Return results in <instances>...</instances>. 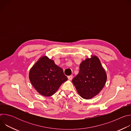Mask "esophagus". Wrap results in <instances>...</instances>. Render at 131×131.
<instances>
[{"mask_svg":"<svg viewBox=\"0 0 131 131\" xmlns=\"http://www.w3.org/2000/svg\"><path fill=\"white\" fill-rule=\"evenodd\" d=\"M72 78H73L72 75H70V76H68V79L69 80H71L72 79Z\"/></svg>","mask_w":131,"mask_h":131,"instance_id":"esophagus-1","label":"esophagus"}]
</instances>
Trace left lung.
I'll list each match as a JSON object with an SVG mask.
<instances>
[{
    "label": "left lung",
    "mask_w": 131,
    "mask_h": 131,
    "mask_svg": "<svg viewBox=\"0 0 131 131\" xmlns=\"http://www.w3.org/2000/svg\"><path fill=\"white\" fill-rule=\"evenodd\" d=\"M107 74L96 55L87 58L80 64V70L72 81L79 95L89 100L97 95L104 87Z\"/></svg>",
    "instance_id": "1"
}]
</instances>
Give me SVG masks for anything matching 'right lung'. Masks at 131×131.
<instances>
[{
	"label": "right lung",
	"instance_id": "add662e5",
	"mask_svg": "<svg viewBox=\"0 0 131 131\" xmlns=\"http://www.w3.org/2000/svg\"><path fill=\"white\" fill-rule=\"evenodd\" d=\"M29 78L35 90L47 97L55 94L61 85L68 79L62 68L47 56L41 57L31 68Z\"/></svg>",
	"mask_w": 131,
	"mask_h": 131
}]
</instances>
